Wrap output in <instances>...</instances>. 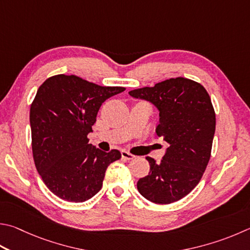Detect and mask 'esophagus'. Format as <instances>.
Returning <instances> with one entry per match:
<instances>
[{
  "label": "esophagus",
  "mask_w": 250,
  "mask_h": 250,
  "mask_svg": "<svg viewBox=\"0 0 250 250\" xmlns=\"http://www.w3.org/2000/svg\"><path fill=\"white\" fill-rule=\"evenodd\" d=\"M121 156H122V158H124V160H126V161L133 160V158H134L133 154H131V153L126 152V151H121Z\"/></svg>",
  "instance_id": "esophagus-1"
}]
</instances>
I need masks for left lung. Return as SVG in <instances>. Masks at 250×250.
Here are the masks:
<instances>
[{"mask_svg": "<svg viewBox=\"0 0 250 250\" xmlns=\"http://www.w3.org/2000/svg\"><path fill=\"white\" fill-rule=\"evenodd\" d=\"M129 94L157 108L156 133L169 144L160 163L146 157L149 172L139 179V192L157 204L178 201L199 184L210 161L215 132L211 98L201 84L185 78L166 80Z\"/></svg>", "mask_w": 250, "mask_h": 250, "instance_id": "left-lung-1", "label": "left lung"}]
</instances>
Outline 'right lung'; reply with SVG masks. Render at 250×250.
Wrapping results in <instances>:
<instances>
[{
  "label": "right lung",
  "mask_w": 250,
  "mask_h": 250,
  "mask_svg": "<svg viewBox=\"0 0 250 250\" xmlns=\"http://www.w3.org/2000/svg\"><path fill=\"white\" fill-rule=\"evenodd\" d=\"M75 75L59 74L43 82L30 106L31 147L36 168L59 198L84 202L102 189L107 167L121 157L88 144L87 135L106 99L124 92Z\"/></svg>",
  "instance_id": "right-lung-1"
}]
</instances>
